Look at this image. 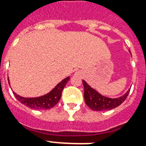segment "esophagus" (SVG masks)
Instances as JSON below:
<instances>
[{
  "instance_id": "1",
  "label": "esophagus",
  "mask_w": 146,
  "mask_h": 146,
  "mask_svg": "<svg viewBox=\"0 0 146 146\" xmlns=\"http://www.w3.org/2000/svg\"><path fill=\"white\" fill-rule=\"evenodd\" d=\"M76 73H77V74H79V75H80V72H78V73L76 72Z\"/></svg>"
}]
</instances>
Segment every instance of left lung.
Returning <instances> with one entry per match:
<instances>
[{
	"mask_svg": "<svg viewBox=\"0 0 146 146\" xmlns=\"http://www.w3.org/2000/svg\"><path fill=\"white\" fill-rule=\"evenodd\" d=\"M129 52H131L129 50ZM83 84L84 88V101L86 105L94 111H106L111 110L119 106L124 102L130 92L128 89L124 95L118 98H109L98 93L95 88L89 85L84 80H83Z\"/></svg>",
	"mask_w": 146,
	"mask_h": 146,
	"instance_id": "left-lung-1",
	"label": "left lung"
}]
</instances>
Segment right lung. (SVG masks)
<instances>
[{"label":"right lung","instance_id":"add662e5","mask_svg":"<svg viewBox=\"0 0 146 146\" xmlns=\"http://www.w3.org/2000/svg\"><path fill=\"white\" fill-rule=\"evenodd\" d=\"M70 79V76H67L65 79L58 84L54 88L47 94H45L39 97L35 98H25L20 95H17L14 92V95L22 104L25 105L27 107L33 110H49L51 108L54 107L55 105L59 102L62 95V92L65 88V86ZM8 83L10 85L9 79Z\"/></svg>","mask_w":146,"mask_h":146}]
</instances>
